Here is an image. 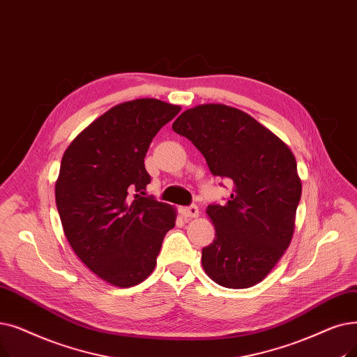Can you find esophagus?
Wrapping results in <instances>:
<instances>
[{"instance_id":"esophagus-1","label":"esophagus","mask_w":357,"mask_h":357,"mask_svg":"<svg viewBox=\"0 0 357 357\" xmlns=\"http://www.w3.org/2000/svg\"><path fill=\"white\" fill-rule=\"evenodd\" d=\"M181 214L185 217V219H195V217H198L199 211L197 206H190V207H182Z\"/></svg>"}]
</instances>
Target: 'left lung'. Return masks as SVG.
<instances>
[{
  "instance_id": "1",
  "label": "left lung",
  "mask_w": 357,
  "mask_h": 357,
  "mask_svg": "<svg viewBox=\"0 0 357 357\" xmlns=\"http://www.w3.org/2000/svg\"><path fill=\"white\" fill-rule=\"evenodd\" d=\"M172 130L203 153L211 174L234 182L225 206L206 213L215 229L201 264L227 289L255 286L286 252L302 181L290 147L254 116L222 103L182 112Z\"/></svg>"
}]
</instances>
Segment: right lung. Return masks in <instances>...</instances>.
<instances>
[{
  "mask_svg": "<svg viewBox=\"0 0 357 357\" xmlns=\"http://www.w3.org/2000/svg\"><path fill=\"white\" fill-rule=\"evenodd\" d=\"M179 111L149 98L115 105L74 138L61 160L55 201L64 234L83 264L112 286L144 282L175 226V207L143 197V190L150 183L149 146Z\"/></svg>",
  "mask_w": 357,
  "mask_h": 357,
  "instance_id": "obj_1",
  "label": "right lung"
}]
</instances>
